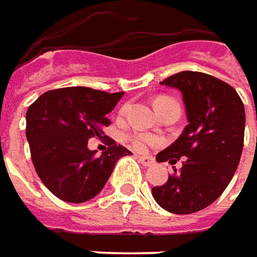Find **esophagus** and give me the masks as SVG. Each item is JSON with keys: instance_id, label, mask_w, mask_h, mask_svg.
<instances>
[{"instance_id": "1", "label": "esophagus", "mask_w": 257, "mask_h": 257, "mask_svg": "<svg viewBox=\"0 0 257 257\" xmlns=\"http://www.w3.org/2000/svg\"><path fill=\"white\" fill-rule=\"evenodd\" d=\"M138 159V161L143 164L144 167H150V166H153L154 164V161H153V159H150V157H144V156H138L137 157Z\"/></svg>"}]
</instances>
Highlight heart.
<instances>
[{
	"mask_svg": "<svg viewBox=\"0 0 257 257\" xmlns=\"http://www.w3.org/2000/svg\"><path fill=\"white\" fill-rule=\"evenodd\" d=\"M154 104H156V109L159 110V109L164 107V106L177 104V101L170 97H157L156 101H154ZM129 141H131V145H132L134 150H137V151H145L150 145H153V144L156 143V138H153L151 135H147V134H132L129 137Z\"/></svg>",
	"mask_w": 257,
	"mask_h": 257,
	"instance_id": "1",
	"label": "heart"
}]
</instances>
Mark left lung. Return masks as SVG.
<instances>
[{
	"mask_svg": "<svg viewBox=\"0 0 257 257\" xmlns=\"http://www.w3.org/2000/svg\"><path fill=\"white\" fill-rule=\"evenodd\" d=\"M161 84L183 94L188 126L157 161L182 169L151 189L156 202L173 214H192L211 205L228 186L243 151L246 113L240 96L230 84L196 71H182Z\"/></svg>",
	"mask_w": 257,
	"mask_h": 257,
	"instance_id": "obj_1",
	"label": "left lung"
}]
</instances>
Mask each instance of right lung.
<instances>
[{
    "instance_id": "1",
    "label": "right lung",
    "mask_w": 257,
    "mask_h": 257,
    "mask_svg": "<svg viewBox=\"0 0 257 257\" xmlns=\"http://www.w3.org/2000/svg\"><path fill=\"white\" fill-rule=\"evenodd\" d=\"M123 91L106 93L88 87H65L43 93L26 113V137L35 170L43 185L65 202L81 204L106 185L116 161L132 153L114 144L103 129L107 113ZM109 144L101 156L88 150V140Z\"/></svg>"
}]
</instances>
